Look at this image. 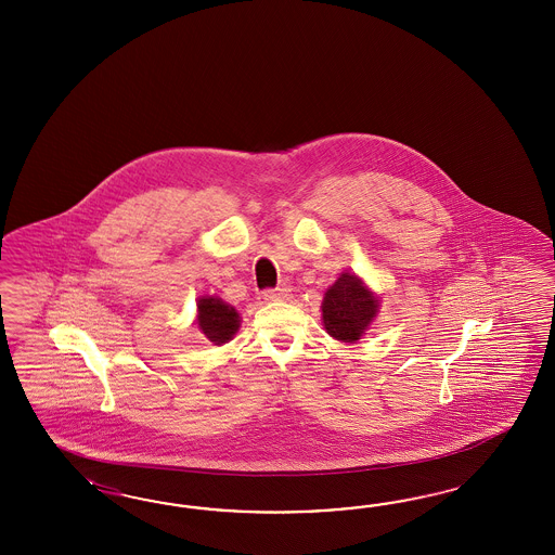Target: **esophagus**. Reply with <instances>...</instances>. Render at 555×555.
Returning <instances> with one entry per match:
<instances>
[{"label":"esophagus","instance_id":"esophagus-1","mask_svg":"<svg viewBox=\"0 0 555 555\" xmlns=\"http://www.w3.org/2000/svg\"><path fill=\"white\" fill-rule=\"evenodd\" d=\"M288 288L286 286H276V288H267L264 291V299L267 301H283V299H286L288 297Z\"/></svg>","mask_w":555,"mask_h":555}]
</instances>
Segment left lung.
I'll return each instance as SVG.
<instances>
[{
	"instance_id": "1",
	"label": "left lung",
	"mask_w": 555,
	"mask_h": 555,
	"mask_svg": "<svg viewBox=\"0 0 555 555\" xmlns=\"http://www.w3.org/2000/svg\"><path fill=\"white\" fill-rule=\"evenodd\" d=\"M376 309L378 301L362 281L356 274L344 272L325 293L321 305L323 325L327 334L339 341H356L376 315Z\"/></svg>"
}]
</instances>
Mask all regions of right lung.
Masks as SVG:
<instances>
[{"instance_id":"obj_1","label":"right lung","mask_w":555,"mask_h":555,"mask_svg":"<svg viewBox=\"0 0 555 555\" xmlns=\"http://www.w3.org/2000/svg\"><path fill=\"white\" fill-rule=\"evenodd\" d=\"M197 307H199L197 323H199L203 334L209 337L211 341L225 344L228 339L234 337L237 327H240V315H237L234 307L219 301L216 297L199 299Z\"/></svg>"}]
</instances>
